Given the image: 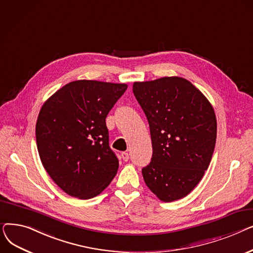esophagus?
Returning a JSON list of instances; mask_svg holds the SVG:
<instances>
[{
    "label": "esophagus",
    "mask_w": 253,
    "mask_h": 253,
    "mask_svg": "<svg viewBox=\"0 0 253 253\" xmlns=\"http://www.w3.org/2000/svg\"><path fill=\"white\" fill-rule=\"evenodd\" d=\"M121 157H122V159H123V161H125V162H127V161L129 160V154L126 153V152H123V153L121 154Z\"/></svg>",
    "instance_id": "esophagus-1"
}]
</instances>
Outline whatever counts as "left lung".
I'll use <instances>...</instances> for the list:
<instances>
[{"mask_svg": "<svg viewBox=\"0 0 253 253\" xmlns=\"http://www.w3.org/2000/svg\"><path fill=\"white\" fill-rule=\"evenodd\" d=\"M133 93L152 138L144 182L161 201L178 200L195 189L210 164L216 141L214 110L200 90L179 77L135 82Z\"/></svg>", "mask_w": 253, "mask_h": 253, "instance_id": "8db88e82", "label": "left lung"}]
</instances>
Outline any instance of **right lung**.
Listing matches in <instances>:
<instances>
[{
    "label": "right lung",
    "mask_w": 253,
    "mask_h": 253,
    "mask_svg": "<svg viewBox=\"0 0 253 253\" xmlns=\"http://www.w3.org/2000/svg\"><path fill=\"white\" fill-rule=\"evenodd\" d=\"M126 89V84L79 80L43 104L37 148L47 173L64 193L86 200L117 174L119 161L110 148L105 118Z\"/></svg>",
    "instance_id": "obj_1"
}]
</instances>
